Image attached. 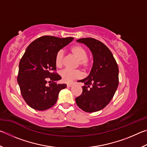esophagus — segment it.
Masks as SVG:
<instances>
[{"instance_id": "esophagus-1", "label": "esophagus", "mask_w": 147, "mask_h": 147, "mask_svg": "<svg viewBox=\"0 0 147 147\" xmlns=\"http://www.w3.org/2000/svg\"><path fill=\"white\" fill-rule=\"evenodd\" d=\"M73 84H67V88H71L72 86H73Z\"/></svg>"}]
</instances>
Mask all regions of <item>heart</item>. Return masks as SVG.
<instances>
[{"label": "heart", "instance_id": "obj_1", "mask_svg": "<svg viewBox=\"0 0 147 147\" xmlns=\"http://www.w3.org/2000/svg\"><path fill=\"white\" fill-rule=\"evenodd\" d=\"M71 52L76 58L78 59V64L82 67L88 69L90 65V62L88 57V52L81 45H74L71 47ZM64 61V53L62 50L57 53L55 58V64L57 67H61ZM63 82L65 83H70L74 80L80 78L82 76V73L79 70H71L69 69H65L59 73Z\"/></svg>", "mask_w": 147, "mask_h": 147}]
</instances>
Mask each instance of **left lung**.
Segmentation results:
<instances>
[{"instance_id":"1","label":"left lung","mask_w":147,"mask_h":147,"mask_svg":"<svg viewBox=\"0 0 147 147\" xmlns=\"http://www.w3.org/2000/svg\"><path fill=\"white\" fill-rule=\"evenodd\" d=\"M76 41L89 47L93 64L89 75L78 81L84 86L76 102L86 112H95L105 108L113 97L119 85L118 65L111 52L102 42L91 38Z\"/></svg>"}]
</instances>
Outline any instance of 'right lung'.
Masks as SVG:
<instances>
[{
    "instance_id": "right-lung-1",
    "label": "right lung",
    "mask_w": 147,
    "mask_h": 147,
    "mask_svg": "<svg viewBox=\"0 0 147 147\" xmlns=\"http://www.w3.org/2000/svg\"><path fill=\"white\" fill-rule=\"evenodd\" d=\"M73 40V38L45 36L27 47L19 62L17 82L24 100L32 108L43 111L53 107L59 91L67 87L66 84L56 83L61 77L52 71L56 70L57 53ZM47 78L53 82L49 86Z\"/></svg>"
}]
</instances>
